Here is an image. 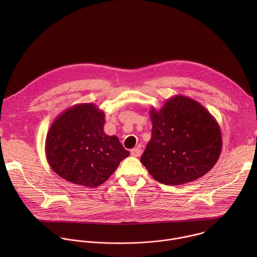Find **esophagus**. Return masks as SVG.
Wrapping results in <instances>:
<instances>
[{"instance_id":"obj_1","label":"esophagus","mask_w":257,"mask_h":257,"mask_svg":"<svg viewBox=\"0 0 257 257\" xmlns=\"http://www.w3.org/2000/svg\"><path fill=\"white\" fill-rule=\"evenodd\" d=\"M140 155H141V150H140L139 148H135V149L131 150V156H132V157L137 158V157H139Z\"/></svg>"}]
</instances>
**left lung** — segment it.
I'll return each instance as SVG.
<instances>
[{"label":"left lung","instance_id":"left-lung-1","mask_svg":"<svg viewBox=\"0 0 257 257\" xmlns=\"http://www.w3.org/2000/svg\"><path fill=\"white\" fill-rule=\"evenodd\" d=\"M152 139L140 159L153 178L182 185L209 172L222 152L218 123L198 101L175 95L150 111Z\"/></svg>","mask_w":257,"mask_h":257}]
</instances>
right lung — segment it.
Listing matches in <instances>:
<instances>
[{
	"label": "right lung",
	"mask_w": 257,
	"mask_h": 257,
	"mask_svg": "<svg viewBox=\"0 0 257 257\" xmlns=\"http://www.w3.org/2000/svg\"><path fill=\"white\" fill-rule=\"evenodd\" d=\"M104 113L94 103H78L61 113L46 138L53 171L76 185L97 187L129 156L119 138L103 131Z\"/></svg>",
	"instance_id": "add662e5"
}]
</instances>
